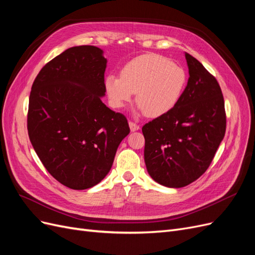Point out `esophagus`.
Wrapping results in <instances>:
<instances>
[{
	"instance_id": "34e87169",
	"label": "esophagus",
	"mask_w": 255,
	"mask_h": 255,
	"mask_svg": "<svg viewBox=\"0 0 255 255\" xmlns=\"http://www.w3.org/2000/svg\"><path fill=\"white\" fill-rule=\"evenodd\" d=\"M128 126H129V128H130V130H132V132H136V130L139 129V126L136 125V123H134L132 121L128 122Z\"/></svg>"
}]
</instances>
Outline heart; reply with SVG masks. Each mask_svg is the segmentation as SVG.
Returning <instances> with one entry per match:
<instances>
[{
  "mask_svg": "<svg viewBox=\"0 0 255 255\" xmlns=\"http://www.w3.org/2000/svg\"><path fill=\"white\" fill-rule=\"evenodd\" d=\"M186 80L181 66L164 56L145 54L123 67L121 78L107 76L105 90L115 109L125 107L136 94L138 110L149 117H159L179 103Z\"/></svg>",
  "mask_w": 255,
  "mask_h": 255,
  "instance_id": "1",
  "label": "heart"
}]
</instances>
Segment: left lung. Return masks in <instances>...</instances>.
<instances>
[{
    "label": "left lung",
    "instance_id": "1",
    "mask_svg": "<svg viewBox=\"0 0 255 255\" xmlns=\"http://www.w3.org/2000/svg\"><path fill=\"white\" fill-rule=\"evenodd\" d=\"M185 58L189 79L179 103L142 127L146 170L171 188L186 186L206 171L227 125L217 80L190 54L185 53Z\"/></svg>",
    "mask_w": 255,
    "mask_h": 255
}]
</instances>
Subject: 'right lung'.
<instances>
[{
    "label": "right lung",
    "mask_w": 255,
    "mask_h": 255,
    "mask_svg": "<svg viewBox=\"0 0 255 255\" xmlns=\"http://www.w3.org/2000/svg\"><path fill=\"white\" fill-rule=\"evenodd\" d=\"M106 64L94 45L68 49L41 69L29 95V140L49 173L71 189L101 182L129 133L125 116L101 100Z\"/></svg>",
    "instance_id": "obj_1"
}]
</instances>
